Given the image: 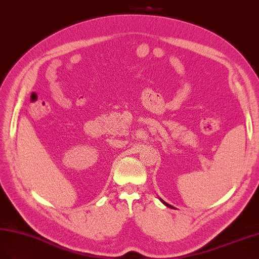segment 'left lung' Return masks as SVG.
<instances>
[{
  "mask_svg": "<svg viewBox=\"0 0 259 259\" xmlns=\"http://www.w3.org/2000/svg\"><path fill=\"white\" fill-rule=\"evenodd\" d=\"M162 202H163V204H164L165 206H167V207H170V208H173V207H172L171 205H169V204H166V202H165V201H163V200H162Z\"/></svg>",
  "mask_w": 259,
  "mask_h": 259,
  "instance_id": "left-lung-1",
  "label": "left lung"
}]
</instances>
